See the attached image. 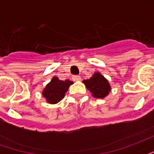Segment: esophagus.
<instances>
[{"label":"esophagus","mask_w":154,"mask_h":154,"mask_svg":"<svg viewBox=\"0 0 154 154\" xmlns=\"http://www.w3.org/2000/svg\"><path fill=\"white\" fill-rule=\"evenodd\" d=\"M72 79H73V81H80L81 77L80 76H78V75H75V76L72 77Z\"/></svg>","instance_id":"1"}]
</instances>
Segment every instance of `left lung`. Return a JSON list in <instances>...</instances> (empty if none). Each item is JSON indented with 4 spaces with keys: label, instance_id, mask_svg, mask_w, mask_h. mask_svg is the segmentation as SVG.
I'll return each mask as SVG.
<instances>
[{
    "label": "left lung",
    "instance_id": "8db88e82",
    "mask_svg": "<svg viewBox=\"0 0 154 154\" xmlns=\"http://www.w3.org/2000/svg\"><path fill=\"white\" fill-rule=\"evenodd\" d=\"M83 83L96 98L106 97L111 89L108 81L100 72L94 73L90 79L84 80Z\"/></svg>",
    "mask_w": 154,
    "mask_h": 154
}]
</instances>
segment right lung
<instances>
[{
	"mask_svg": "<svg viewBox=\"0 0 154 154\" xmlns=\"http://www.w3.org/2000/svg\"><path fill=\"white\" fill-rule=\"evenodd\" d=\"M73 83L72 81L59 80L57 77H53V79L43 91L44 96L48 103L56 104L60 101L65 96L68 88Z\"/></svg>",
	"mask_w": 154,
	"mask_h": 154,
	"instance_id": "obj_1",
	"label": "right lung"
}]
</instances>
